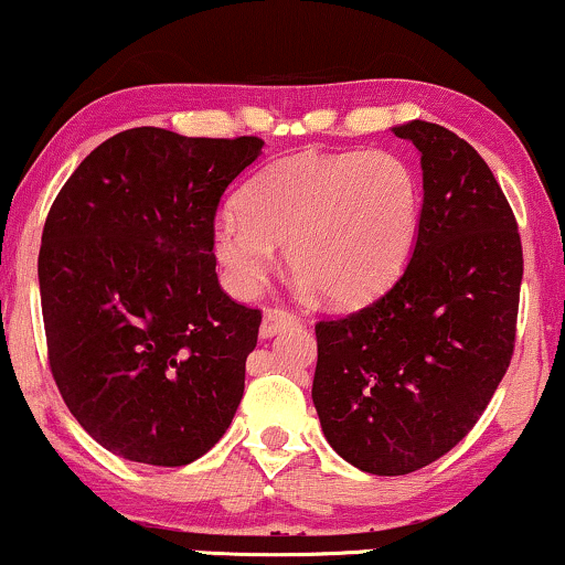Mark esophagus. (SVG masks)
Masks as SVG:
<instances>
[{
    "label": "esophagus",
    "mask_w": 565,
    "mask_h": 565,
    "mask_svg": "<svg viewBox=\"0 0 565 565\" xmlns=\"http://www.w3.org/2000/svg\"><path fill=\"white\" fill-rule=\"evenodd\" d=\"M298 324V317L290 315L285 309H267L262 317V338H275L280 335L282 330H290V327Z\"/></svg>",
    "instance_id": "1"
}]
</instances>
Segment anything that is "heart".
I'll list each match as a JSON object with an SVG mask.
<instances>
[{"mask_svg":"<svg viewBox=\"0 0 565 565\" xmlns=\"http://www.w3.org/2000/svg\"><path fill=\"white\" fill-rule=\"evenodd\" d=\"M422 188L390 151H301L264 167L214 225V256L243 296L277 256L330 303L356 306L398 277L414 248Z\"/></svg>","mask_w":565,"mask_h":565,"instance_id":"b5f03b06","label":"heart"}]
</instances>
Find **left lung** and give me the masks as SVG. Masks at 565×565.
Listing matches in <instances>:
<instances>
[{
	"label": "left lung",
	"instance_id": "1",
	"mask_svg": "<svg viewBox=\"0 0 565 565\" xmlns=\"http://www.w3.org/2000/svg\"><path fill=\"white\" fill-rule=\"evenodd\" d=\"M422 154L414 254L377 301L317 322L311 398L327 443L366 475L401 477L469 435L516 343L519 225L475 146L443 125L393 128Z\"/></svg>",
	"mask_w": 565,
	"mask_h": 565
}]
</instances>
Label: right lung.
I'll list each match as a JSON object with an SVG mask.
<instances>
[{
  "label": "right lung",
  "mask_w": 565,
  "mask_h": 565,
  "mask_svg": "<svg viewBox=\"0 0 565 565\" xmlns=\"http://www.w3.org/2000/svg\"><path fill=\"white\" fill-rule=\"evenodd\" d=\"M262 146L122 130L49 209L39 250L49 366L70 414L115 456L185 466L238 411L262 311L220 288L214 217Z\"/></svg>",
  "instance_id": "add662e5"
}]
</instances>
